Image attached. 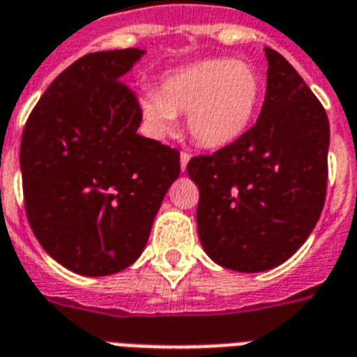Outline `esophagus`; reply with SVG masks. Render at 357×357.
Here are the masks:
<instances>
[{
	"instance_id": "34e87169",
	"label": "esophagus",
	"mask_w": 357,
	"mask_h": 357,
	"mask_svg": "<svg viewBox=\"0 0 357 357\" xmlns=\"http://www.w3.org/2000/svg\"><path fill=\"white\" fill-rule=\"evenodd\" d=\"M189 158H191V155H189V153H185V151H181V155H179V164H181V170L183 172H185Z\"/></svg>"
}]
</instances>
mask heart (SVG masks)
<instances>
[{
  "mask_svg": "<svg viewBox=\"0 0 357 357\" xmlns=\"http://www.w3.org/2000/svg\"><path fill=\"white\" fill-rule=\"evenodd\" d=\"M262 95V76L252 65L206 59L164 76L158 93L141 95L139 109L158 133L170 132L176 116H187L189 133L199 145L222 149L250 130Z\"/></svg>",
  "mask_w": 357,
  "mask_h": 357,
  "instance_id": "heart-1",
  "label": "heart"
}]
</instances>
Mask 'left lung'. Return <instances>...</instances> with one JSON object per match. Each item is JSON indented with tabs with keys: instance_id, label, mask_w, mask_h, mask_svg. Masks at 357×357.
<instances>
[{
	"instance_id": "1",
	"label": "left lung",
	"mask_w": 357,
	"mask_h": 357,
	"mask_svg": "<svg viewBox=\"0 0 357 357\" xmlns=\"http://www.w3.org/2000/svg\"><path fill=\"white\" fill-rule=\"evenodd\" d=\"M268 88L256 124L233 145L193 156L197 227L206 255L245 273L289 260L327 193L329 120L292 65L266 47Z\"/></svg>"
}]
</instances>
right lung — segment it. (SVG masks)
<instances>
[{"instance_id":"obj_1","label":"right lung","mask_w":357,"mask_h":357,"mask_svg":"<svg viewBox=\"0 0 357 357\" xmlns=\"http://www.w3.org/2000/svg\"><path fill=\"white\" fill-rule=\"evenodd\" d=\"M141 50L97 51L59 74L20 139L28 224L43 250L88 277L133 264L168 187L179 151L137 133L141 109L124 76Z\"/></svg>"}]
</instances>
